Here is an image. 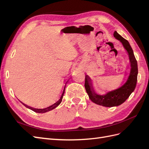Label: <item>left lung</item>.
Wrapping results in <instances>:
<instances>
[{
  "label": "left lung",
  "mask_w": 149,
  "mask_h": 149,
  "mask_svg": "<svg viewBox=\"0 0 149 149\" xmlns=\"http://www.w3.org/2000/svg\"><path fill=\"white\" fill-rule=\"evenodd\" d=\"M114 37L121 42L129 55L130 71L126 81L119 88L107 92L102 95L97 94L94 91L92 80L87 74H86L84 84L86 91L91 101L96 104L109 107L119 106L126 101L136 88L138 74L137 62L129 42L121 37L116 31L114 33ZM125 75H127L126 72H125Z\"/></svg>",
  "instance_id": "left-lung-1"
}]
</instances>
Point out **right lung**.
<instances>
[{
  "label": "right lung",
  "instance_id": "1",
  "mask_svg": "<svg viewBox=\"0 0 149 149\" xmlns=\"http://www.w3.org/2000/svg\"><path fill=\"white\" fill-rule=\"evenodd\" d=\"M68 80H69V79H68ZM68 80L65 83V86H64L63 91H62V94H61V95L60 96V97L59 100H58L55 103H54L53 104H52V105H51V106H48V107H47L43 108V109H37V108H34V107H32L29 106H27L26 104H24V103H23L22 102H21H21V103H22V104H23L24 106H25L26 108H29V109H31V110H32L33 111H34V112H37V113H45V112H48V111H52V110L55 109V108H56L57 106H59V105L60 104V103L61 102L62 100H63V97L64 93H65V91L66 84L67 82L68 81Z\"/></svg>",
  "mask_w": 149,
  "mask_h": 149
}]
</instances>
